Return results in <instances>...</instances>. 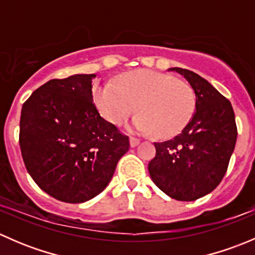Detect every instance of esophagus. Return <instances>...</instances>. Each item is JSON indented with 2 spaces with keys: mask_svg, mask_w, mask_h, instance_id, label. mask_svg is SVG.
<instances>
[{
  "mask_svg": "<svg viewBox=\"0 0 255 255\" xmlns=\"http://www.w3.org/2000/svg\"><path fill=\"white\" fill-rule=\"evenodd\" d=\"M129 142H130V146H133V148H134V146H137L138 144L140 143V140L138 139V138H134V137H130V139H129Z\"/></svg>",
  "mask_w": 255,
  "mask_h": 255,
  "instance_id": "esophagus-1",
  "label": "esophagus"
}]
</instances>
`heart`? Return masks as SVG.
<instances>
[{"label":"heart","mask_w":255,"mask_h":255,"mask_svg":"<svg viewBox=\"0 0 255 255\" xmlns=\"http://www.w3.org/2000/svg\"><path fill=\"white\" fill-rule=\"evenodd\" d=\"M95 104L101 115L121 126L135 111L132 129L139 134L169 138L181 132L196 107V96L187 82L168 74L142 70L127 74L112 84L99 86Z\"/></svg>","instance_id":"1"}]
</instances>
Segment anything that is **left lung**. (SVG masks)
<instances>
[{
	"label": "left lung",
	"instance_id": "1",
	"mask_svg": "<svg viewBox=\"0 0 255 255\" xmlns=\"http://www.w3.org/2000/svg\"><path fill=\"white\" fill-rule=\"evenodd\" d=\"M196 95V111L173 139L154 143L155 156L148 170L154 184L171 199L194 201L222 181L237 140V125L230 100L207 80L181 68Z\"/></svg>",
	"mask_w": 255,
	"mask_h": 255
}]
</instances>
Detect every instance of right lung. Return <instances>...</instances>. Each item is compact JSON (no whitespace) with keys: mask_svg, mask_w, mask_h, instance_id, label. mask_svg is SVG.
I'll return each instance as SVG.
<instances>
[{"mask_svg":"<svg viewBox=\"0 0 255 255\" xmlns=\"http://www.w3.org/2000/svg\"><path fill=\"white\" fill-rule=\"evenodd\" d=\"M94 74L49 80L23 104L19 146L27 171L59 201L81 204L101 194L129 138L100 116Z\"/></svg>","mask_w":255,"mask_h":255,"instance_id":"add662e5","label":"right lung"}]
</instances>
